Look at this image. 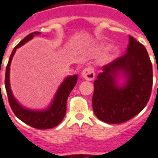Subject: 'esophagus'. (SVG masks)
<instances>
[{
	"mask_svg": "<svg viewBox=\"0 0 158 158\" xmlns=\"http://www.w3.org/2000/svg\"><path fill=\"white\" fill-rule=\"evenodd\" d=\"M82 77L86 80L91 81L95 78V72L91 68H86L83 70Z\"/></svg>",
	"mask_w": 158,
	"mask_h": 158,
	"instance_id": "obj_1",
	"label": "esophagus"
}]
</instances>
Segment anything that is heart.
Returning <instances> with one entry per match:
<instances>
[{
	"mask_svg": "<svg viewBox=\"0 0 158 158\" xmlns=\"http://www.w3.org/2000/svg\"><path fill=\"white\" fill-rule=\"evenodd\" d=\"M108 46H109V45H104V49L108 48ZM112 52H113V56H117L119 53V49L118 48V47H114V48L113 49V51H112Z\"/></svg>",
	"mask_w": 158,
	"mask_h": 158,
	"instance_id": "1",
	"label": "heart"
}]
</instances>
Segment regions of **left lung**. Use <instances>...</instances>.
Listing matches in <instances>:
<instances>
[{
  "instance_id": "left-lung-1",
  "label": "left lung",
  "mask_w": 158,
  "mask_h": 158,
  "mask_svg": "<svg viewBox=\"0 0 158 158\" xmlns=\"http://www.w3.org/2000/svg\"><path fill=\"white\" fill-rule=\"evenodd\" d=\"M129 37L125 54L103 66L94 82L93 111L107 123H121L136 116L146 106L152 92V65L147 51ZM121 79L124 81L120 83Z\"/></svg>"
}]
</instances>
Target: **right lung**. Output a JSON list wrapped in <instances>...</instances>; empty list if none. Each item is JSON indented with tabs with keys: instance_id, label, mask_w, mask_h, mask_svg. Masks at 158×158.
I'll return each mask as SVG.
<instances>
[{
	"instance_id": "right-lung-1",
	"label": "right lung",
	"mask_w": 158,
	"mask_h": 158,
	"mask_svg": "<svg viewBox=\"0 0 158 158\" xmlns=\"http://www.w3.org/2000/svg\"><path fill=\"white\" fill-rule=\"evenodd\" d=\"M40 34V32H34L29 34L22 41L19 42V45H16L15 48L12 50V54L10 56L8 63L6 69L5 87L7 97H8L9 104L16 116L21 121L33 128L39 129H47L54 128L62 121L66 113L67 100L70 92L75 86L77 79H78V75L74 74V75L66 77L56 90L51 104L45 109H29L22 106L18 102V100L16 99L15 96L12 94L11 85H10V66H11L12 57L15 54L17 49L21 47L30 40H32L35 35H37Z\"/></svg>"
}]
</instances>
